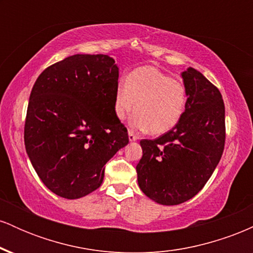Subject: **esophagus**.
<instances>
[{"mask_svg":"<svg viewBox=\"0 0 253 253\" xmlns=\"http://www.w3.org/2000/svg\"><path fill=\"white\" fill-rule=\"evenodd\" d=\"M128 139H129V141H135L136 139H138V136H136L134 133L132 132V130H129V132H128Z\"/></svg>","mask_w":253,"mask_h":253,"instance_id":"34e87169","label":"esophagus"}]
</instances>
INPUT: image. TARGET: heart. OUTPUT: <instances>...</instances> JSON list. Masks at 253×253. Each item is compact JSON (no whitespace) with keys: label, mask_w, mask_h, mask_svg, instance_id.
Here are the masks:
<instances>
[{"label":"heart","mask_w":253,"mask_h":253,"mask_svg":"<svg viewBox=\"0 0 253 253\" xmlns=\"http://www.w3.org/2000/svg\"><path fill=\"white\" fill-rule=\"evenodd\" d=\"M185 104L184 84L155 66H143L130 72L126 82L118 83L114 113L119 120H125L134 109L135 115L130 126L134 129H147L150 134L161 135L178 124Z\"/></svg>","instance_id":"obj_1"}]
</instances>
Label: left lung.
<instances>
[{
	"label": "left lung",
	"instance_id": "1",
	"mask_svg": "<svg viewBox=\"0 0 253 253\" xmlns=\"http://www.w3.org/2000/svg\"><path fill=\"white\" fill-rule=\"evenodd\" d=\"M187 104L178 124L156 139L140 140L136 165L143 193L162 205H179L205 187L221 158L226 139L225 104L219 89L201 72H182Z\"/></svg>",
	"mask_w": 253,
	"mask_h": 253
}]
</instances>
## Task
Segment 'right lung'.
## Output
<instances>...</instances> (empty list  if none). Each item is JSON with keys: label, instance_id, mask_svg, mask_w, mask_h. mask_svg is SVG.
I'll return each instance as SVG.
<instances>
[{"label": "right lung", "instance_id": "1", "mask_svg": "<svg viewBox=\"0 0 253 253\" xmlns=\"http://www.w3.org/2000/svg\"><path fill=\"white\" fill-rule=\"evenodd\" d=\"M106 54H75L46 68L31 91L25 146L43 184L80 199L103 181L107 162L128 144L115 117L119 69Z\"/></svg>", "mask_w": 253, "mask_h": 253}]
</instances>
